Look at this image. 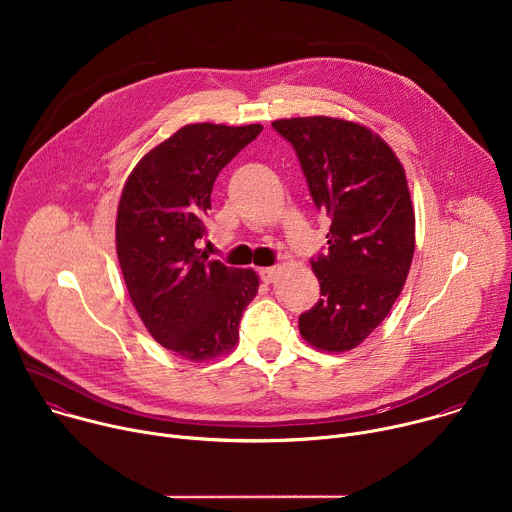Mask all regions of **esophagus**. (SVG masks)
<instances>
[{
  "mask_svg": "<svg viewBox=\"0 0 512 512\" xmlns=\"http://www.w3.org/2000/svg\"><path fill=\"white\" fill-rule=\"evenodd\" d=\"M279 267H263L261 271H259V275H261V279L265 281V283H273L277 277H279Z\"/></svg>",
  "mask_w": 512,
  "mask_h": 512,
  "instance_id": "34e87169",
  "label": "esophagus"
}]
</instances>
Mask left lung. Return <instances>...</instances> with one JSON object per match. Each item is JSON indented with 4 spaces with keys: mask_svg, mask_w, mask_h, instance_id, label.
<instances>
[{
    "mask_svg": "<svg viewBox=\"0 0 512 512\" xmlns=\"http://www.w3.org/2000/svg\"><path fill=\"white\" fill-rule=\"evenodd\" d=\"M271 125L294 145L314 204L332 218L328 253L312 259L322 298L300 316V334L318 350H352L387 318L411 267L405 170L364 125L324 115Z\"/></svg>",
    "mask_w": 512,
    "mask_h": 512,
    "instance_id": "1",
    "label": "left lung"
}]
</instances>
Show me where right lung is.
I'll use <instances>...</instances> for the list:
<instances>
[{"instance_id":"right-lung-1","label":"right lung","mask_w":512,"mask_h":512,"mask_svg":"<svg viewBox=\"0 0 512 512\" xmlns=\"http://www.w3.org/2000/svg\"><path fill=\"white\" fill-rule=\"evenodd\" d=\"M261 129L184 125L137 162L119 198L115 241L129 298L154 340L186 360L231 352L257 296L253 269L208 261L198 239L218 172Z\"/></svg>"}]
</instances>
